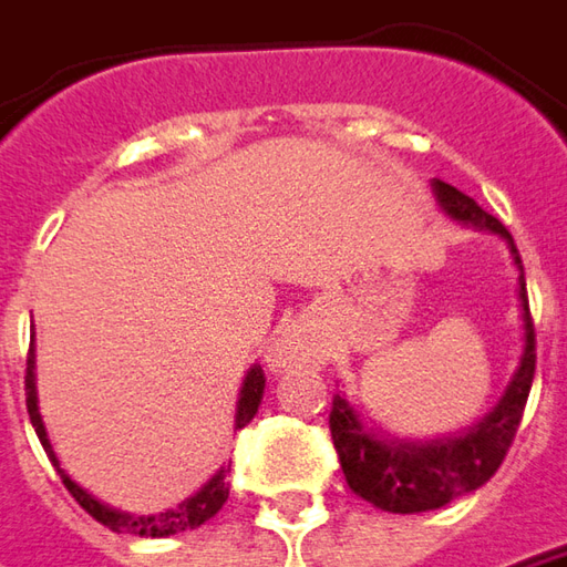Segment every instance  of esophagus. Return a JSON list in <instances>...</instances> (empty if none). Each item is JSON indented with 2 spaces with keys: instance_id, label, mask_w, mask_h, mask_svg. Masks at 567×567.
I'll use <instances>...</instances> for the list:
<instances>
[{
  "instance_id": "34e87169",
  "label": "esophagus",
  "mask_w": 567,
  "mask_h": 567,
  "mask_svg": "<svg viewBox=\"0 0 567 567\" xmlns=\"http://www.w3.org/2000/svg\"><path fill=\"white\" fill-rule=\"evenodd\" d=\"M265 359H268V368H292V364L309 359V346H306V340L299 333L284 330L275 343L268 346V355Z\"/></svg>"
}]
</instances>
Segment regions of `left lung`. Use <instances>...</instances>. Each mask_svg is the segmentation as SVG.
Listing matches in <instances>:
<instances>
[{"label":"left lung","mask_w":567,"mask_h":567,"mask_svg":"<svg viewBox=\"0 0 567 567\" xmlns=\"http://www.w3.org/2000/svg\"><path fill=\"white\" fill-rule=\"evenodd\" d=\"M434 193L440 208L462 224H474L481 230H493L505 239L508 252L518 265V299H522L524 321V352L518 371L505 386L503 399L493 405V412L484 415L474 427L462 436L431 440V443H402V440H381L368 434L364 424L349 405V399L340 393L333 396L330 409V436L343 465L346 484L355 496H362L371 505L396 515H415L443 508L452 499L484 487L496 468L503 465L505 452L515 440V431L522 424L527 393L534 383L537 368V333L530 321L527 306V284H524V265L518 246L512 234L505 230L499 218L487 215L481 205L462 189L434 181Z\"/></svg>","instance_id":"8db88e82"}]
</instances>
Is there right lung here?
Segmentation results:
<instances>
[{"instance_id": "right-lung-1", "label": "right lung", "mask_w": 567, "mask_h": 567, "mask_svg": "<svg viewBox=\"0 0 567 567\" xmlns=\"http://www.w3.org/2000/svg\"><path fill=\"white\" fill-rule=\"evenodd\" d=\"M37 355H33V343H30V352H27V374H24V396H27V415H30V424H33V431L40 436V443H43L45 455H49V462L55 465L59 471V477H62V484L68 487V493L78 499L99 524H105L109 530H117V534H136V537H171V534H181V530H193V527H199L208 518H215L218 512H221V505L227 503V468H221L208 484H205L199 493H193L189 499L177 505V508H168V512H162V515H127V512H117V508H109L105 503H99L96 496H90L86 489L74 484L68 474L59 465V458H55V450H52V443H49V436H45V424L43 415H40V405H37V374H33V362ZM261 393H265V371H261V364H252L249 368V374H246V381L239 386V399H237V424L234 427H246L258 412V402H261Z\"/></svg>"}]
</instances>
